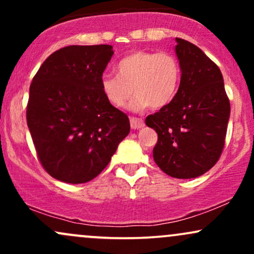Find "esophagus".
<instances>
[{"label": "esophagus", "instance_id": "obj_1", "mask_svg": "<svg viewBox=\"0 0 254 254\" xmlns=\"http://www.w3.org/2000/svg\"><path fill=\"white\" fill-rule=\"evenodd\" d=\"M130 125H131V129L137 130V129H141V127H144V122L142 118H136V117H131L130 118Z\"/></svg>", "mask_w": 254, "mask_h": 254}]
</instances>
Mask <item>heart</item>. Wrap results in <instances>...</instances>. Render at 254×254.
Returning a JSON list of instances; mask_svg holds the SVG:
<instances>
[{
  "instance_id": "1",
  "label": "heart",
  "mask_w": 254,
  "mask_h": 254,
  "mask_svg": "<svg viewBox=\"0 0 254 254\" xmlns=\"http://www.w3.org/2000/svg\"><path fill=\"white\" fill-rule=\"evenodd\" d=\"M117 74L100 78L101 93L112 106L123 107L133 89L136 94L129 104L132 111L168 105L176 98L182 81L179 61L168 52H131L118 62Z\"/></svg>"
}]
</instances>
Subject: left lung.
I'll list each match as a JSON object with an SVG mask.
<instances>
[{
	"label": "left lung",
	"mask_w": 254,
	"mask_h": 254,
	"mask_svg": "<svg viewBox=\"0 0 254 254\" xmlns=\"http://www.w3.org/2000/svg\"><path fill=\"white\" fill-rule=\"evenodd\" d=\"M182 81L176 98L145 118L156 131L155 164L168 176L191 179L218 161L224 147L230 104L220 68L196 45L176 38Z\"/></svg>",
	"instance_id": "1"
}]
</instances>
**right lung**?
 <instances>
[{
	"instance_id": "1",
	"label": "right lung",
	"mask_w": 254,
	"mask_h": 254,
	"mask_svg": "<svg viewBox=\"0 0 254 254\" xmlns=\"http://www.w3.org/2000/svg\"><path fill=\"white\" fill-rule=\"evenodd\" d=\"M112 55L111 45L65 46L34 75L26 118L38 159L55 179H94L130 132L127 116L100 89Z\"/></svg>"
}]
</instances>
